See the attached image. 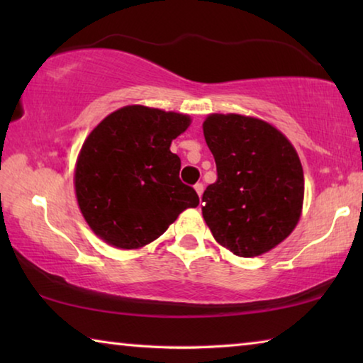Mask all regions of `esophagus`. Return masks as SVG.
I'll list each match as a JSON object with an SVG mask.
<instances>
[{
	"label": "esophagus",
	"mask_w": 363,
	"mask_h": 363,
	"mask_svg": "<svg viewBox=\"0 0 363 363\" xmlns=\"http://www.w3.org/2000/svg\"><path fill=\"white\" fill-rule=\"evenodd\" d=\"M194 189H195V192L199 194V196H201V194H203V189H205V186L201 182H196L195 186H194Z\"/></svg>",
	"instance_id": "esophagus-1"
}]
</instances>
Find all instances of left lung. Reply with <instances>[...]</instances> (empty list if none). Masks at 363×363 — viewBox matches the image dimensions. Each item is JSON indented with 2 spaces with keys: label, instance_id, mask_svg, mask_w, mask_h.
I'll list each match as a JSON object with an SVG mask.
<instances>
[{
  "label": "left lung",
  "instance_id": "left-lung-1",
  "mask_svg": "<svg viewBox=\"0 0 363 363\" xmlns=\"http://www.w3.org/2000/svg\"><path fill=\"white\" fill-rule=\"evenodd\" d=\"M218 179L201 196V213L224 248L259 256L296 227L304 174L294 147L269 123L242 115H210L203 123Z\"/></svg>",
  "mask_w": 363,
  "mask_h": 363
}]
</instances>
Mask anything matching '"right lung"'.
Here are the masks:
<instances>
[{
    "instance_id": "right-lung-1",
    "label": "right lung",
    "mask_w": 363,
    "mask_h": 363,
    "mask_svg": "<svg viewBox=\"0 0 363 363\" xmlns=\"http://www.w3.org/2000/svg\"><path fill=\"white\" fill-rule=\"evenodd\" d=\"M189 123L187 115L128 106L94 128L79 152L75 190L96 235L123 250L140 248L200 203L169 150Z\"/></svg>"
}]
</instances>
